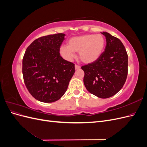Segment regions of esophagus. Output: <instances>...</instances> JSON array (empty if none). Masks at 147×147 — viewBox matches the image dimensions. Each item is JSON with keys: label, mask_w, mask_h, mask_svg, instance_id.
I'll list each match as a JSON object with an SVG mask.
<instances>
[{"label": "esophagus", "mask_w": 147, "mask_h": 147, "mask_svg": "<svg viewBox=\"0 0 147 147\" xmlns=\"http://www.w3.org/2000/svg\"><path fill=\"white\" fill-rule=\"evenodd\" d=\"M75 70H78V69H80V66H79V65H78L77 64H75Z\"/></svg>", "instance_id": "esophagus-1"}]
</instances>
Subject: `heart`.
<instances>
[{"instance_id":"obj_1","label":"heart","mask_w":147,"mask_h":147,"mask_svg":"<svg viewBox=\"0 0 147 147\" xmlns=\"http://www.w3.org/2000/svg\"><path fill=\"white\" fill-rule=\"evenodd\" d=\"M105 45V39L102 34H86L71 38L68 46H61L60 53L65 58L70 60L74 53H79V57L83 63H94L101 56Z\"/></svg>"}]
</instances>
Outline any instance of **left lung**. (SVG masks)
<instances>
[{
  "mask_svg": "<svg viewBox=\"0 0 147 147\" xmlns=\"http://www.w3.org/2000/svg\"><path fill=\"white\" fill-rule=\"evenodd\" d=\"M106 47L94 63L82 67L84 71V84L91 94L102 99L116 94L125 83L127 75L128 56L120 40L108 32Z\"/></svg>",
  "mask_w": 147,
  "mask_h": 147,
  "instance_id": "8db88e82",
  "label": "left lung"
}]
</instances>
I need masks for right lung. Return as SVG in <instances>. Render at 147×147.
I'll list each match as a JSON object with an SVG mask.
<instances>
[{"instance_id":"1","label":"right lung","mask_w":147,"mask_h":147,"mask_svg":"<svg viewBox=\"0 0 147 147\" xmlns=\"http://www.w3.org/2000/svg\"><path fill=\"white\" fill-rule=\"evenodd\" d=\"M64 34L40 37L26 49L23 59L25 85L35 99L50 103L66 92L75 73V64L64 59L59 50Z\"/></svg>"}]
</instances>
